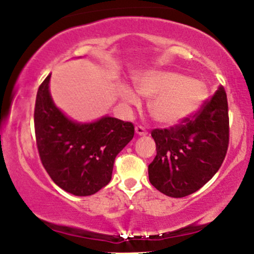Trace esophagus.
I'll list each match as a JSON object with an SVG mask.
<instances>
[{
    "mask_svg": "<svg viewBox=\"0 0 254 254\" xmlns=\"http://www.w3.org/2000/svg\"><path fill=\"white\" fill-rule=\"evenodd\" d=\"M135 131H136V133L138 136H144V135H147V130L144 129L143 127H142V125H137V127H135Z\"/></svg>",
    "mask_w": 254,
    "mask_h": 254,
    "instance_id": "obj_1",
    "label": "esophagus"
}]
</instances>
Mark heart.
I'll list each match as a JSON object with an SVG mask.
<instances>
[{
  "label": "heart",
  "instance_id": "1",
  "mask_svg": "<svg viewBox=\"0 0 254 254\" xmlns=\"http://www.w3.org/2000/svg\"><path fill=\"white\" fill-rule=\"evenodd\" d=\"M137 92L153 98L149 104L151 117L164 125H176L193 115L206 97L199 81L172 71H148L133 78ZM119 97L129 105H138V97L127 86H121Z\"/></svg>",
  "mask_w": 254,
  "mask_h": 254
}]
</instances>
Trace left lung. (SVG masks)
<instances>
[{"instance_id": "1", "label": "left lung", "mask_w": 254, "mask_h": 254, "mask_svg": "<svg viewBox=\"0 0 254 254\" xmlns=\"http://www.w3.org/2000/svg\"><path fill=\"white\" fill-rule=\"evenodd\" d=\"M156 156L148 166L151 185L182 198L205 185L220 170L229 144L228 101L218 86L197 112L167 129H154Z\"/></svg>"}]
</instances>
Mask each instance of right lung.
Instances as JSON below:
<instances>
[{
  "label": "right lung",
  "mask_w": 254,
  "mask_h": 254,
  "mask_svg": "<svg viewBox=\"0 0 254 254\" xmlns=\"http://www.w3.org/2000/svg\"><path fill=\"white\" fill-rule=\"evenodd\" d=\"M51 74L37 92L34 132L40 161L61 189L90 196L106 186L118 153L132 139L130 122L104 117L89 124L71 122L52 103Z\"/></svg>",
  "instance_id": "1"
}]
</instances>
